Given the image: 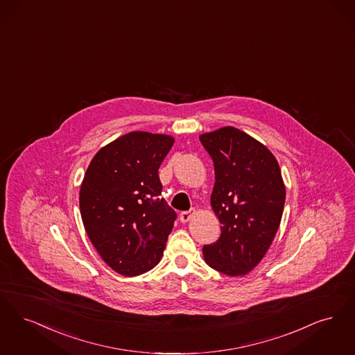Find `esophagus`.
Masks as SVG:
<instances>
[{
	"mask_svg": "<svg viewBox=\"0 0 355 355\" xmlns=\"http://www.w3.org/2000/svg\"><path fill=\"white\" fill-rule=\"evenodd\" d=\"M195 212H196V211H195L193 208H192V209H189V211H184V212H182V214L179 215V218H180V221H182V223H187L191 217L195 215Z\"/></svg>",
	"mask_w": 355,
	"mask_h": 355,
	"instance_id": "esophagus-1",
	"label": "esophagus"
}]
</instances>
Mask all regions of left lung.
Returning a JSON list of instances; mask_svg holds the SVG:
<instances>
[{
	"instance_id": "8db88e82",
	"label": "left lung",
	"mask_w": 355,
	"mask_h": 355,
	"mask_svg": "<svg viewBox=\"0 0 355 355\" xmlns=\"http://www.w3.org/2000/svg\"><path fill=\"white\" fill-rule=\"evenodd\" d=\"M199 139L214 162L211 204L221 224L220 237L202 247L204 259L227 276L247 275L279 227L286 195L279 166L265 146L234 127Z\"/></svg>"
}]
</instances>
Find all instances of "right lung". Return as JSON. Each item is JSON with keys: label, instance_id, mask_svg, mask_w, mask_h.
Returning <instances> with one entry per match:
<instances>
[{"label": "right lung", "instance_id": "right-lung-1", "mask_svg": "<svg viewBox=\"0 0 355 355\" xmlns=\"http://www.w3.org/2000/svg\"><path fill=\"white\" fill-rule=\"evenodd\" d=\"M168 135L134 131L94 156L79 191L80 216L99 256L134 277L160 261L176 212L162 198L159 167Z\"/></svg>", "mask_w": 355, "mask_h": 355}]
</instances>
